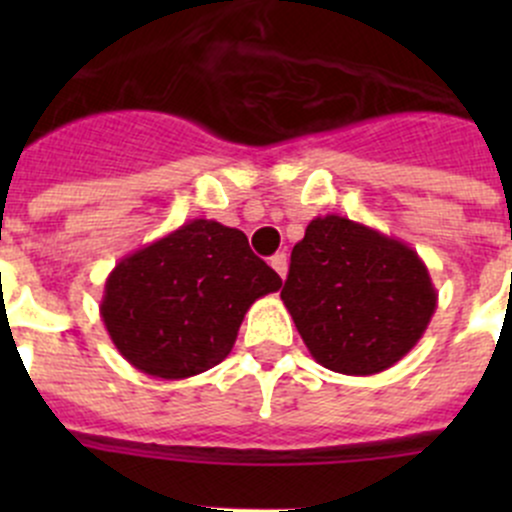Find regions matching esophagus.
Wrapping results in <instances>:
<instances>
[{
    "label": "esophagus",
    "mask_w": 512,
    "mask_h": 512,
    "mask_svg": "<svg viewBox=\"0 0 512 512\" xmlns=\"http://www.w3.org/2000/svg\"><path fill=\"white\" fill-rule=\"evenodd\" d=\"M272 270H275L277 275H280L282 280H285L287 270H289V257L285 255V252H277V255L272 257Z\"/></svg>",
    "instance_id": "esophagus-1"
}]
</instances>
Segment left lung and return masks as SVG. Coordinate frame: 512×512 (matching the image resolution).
<instances>
[{"mask_svg":"<svg viewBox=\"0 0 512 512\" xmlns=\"http://www.w3.org/2000/svg\"><path fill=\"white\" fill-rule=\"evenodd\" d=\"M280 297L314 361L347 376L404 359L438 304L414 247L342 215L307 225Z\"/></svg>","mask_w":512,"mask_h":512,"instance_id":"1","label":"left lung"}]
</instances>
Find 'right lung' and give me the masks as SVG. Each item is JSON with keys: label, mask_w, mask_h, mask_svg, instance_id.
Returning <instances> with one entry per match:
<instances>
[{"label": "right lung", "mask_w": 512, "mask_h": 512, "mask_svg": "<svg viewBox=\"0 0 512 512\" xmlns=\"http://www.w3.org/2000/svg\"><path fill=\"white\" fill-rule=\"evenodd\" d=\"M280 287L245 232L195 218L123 257L98 309L128 364L158 379H188L220 364L247 309Z\"/></svg>", "instance_id": "1"}]
</instances>
